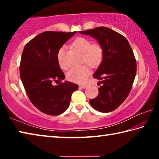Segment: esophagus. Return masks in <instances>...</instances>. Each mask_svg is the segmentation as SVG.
<instances>
[{
	"instance_id": "obj_1",
	"label": "esophagus",
	"mask_w": 159,
	"mask_h": 159,
	"mask_svg": "<svg viewBox=\"0 0 159 159\" xmlns=\"http://www.w3.org/2000/svg\"><path fill=\"white\" fill-rule=\"evenodd\" d=\"M80 87H81L82 88H87L88 87V85H87V84L81 85H80Z\"/></svg>"
}]
</instances>
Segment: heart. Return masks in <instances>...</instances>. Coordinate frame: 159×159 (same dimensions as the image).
Instances as JSON below:
<instances>
[{
	"mask_svg": "<svg viewBox=\"0 0 159 159\" xmlns=\"http://www.w3.org/2000/svg\"><path fill=\"white\" fill-rule=\"evenodd\" d=\"M73 45L80 52L83 54V61L93 68L98 66L103 60L104 49L100 44H92L90 40L84 37L77 38L73 42ZM66 47L62 46L58 50L57 58L61 69H66L68 65L65 62ZM90 74V70L87 66L72 68L67 74V78L76 83H83L86 81Z\"/></svg>",
	"mask_w": 159,
	"mask_h": 159,
	"instance_id": "1",
	"label": "heart"
}]
</instances>
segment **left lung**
<instances>
[{
	"mask_svg": "<svg viewBox=\"0 0 159 159\" xmlns=\"http://www.w3.org/2000/svg\"><path fill=\"white\" fill-rule=\"evenodd\" d=\"M79 33L90 35L103 47V60L93 75L102 85L90 104L98 111L111 112L125 101L131 90L137 71L133 52L123 35L105 26Z\"/></svg>",
	"mask_w": 159,
	"mask_h": 159,
	"instance_id": "left-lung-1",
	"label": "left lung"
}]
</instances>
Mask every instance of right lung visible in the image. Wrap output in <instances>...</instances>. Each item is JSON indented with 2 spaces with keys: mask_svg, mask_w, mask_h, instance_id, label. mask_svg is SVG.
Here are the masks:
<instances>
[{
  "mask_svg": "<svg viewBox=\"0 0 159 159\" xmlns=\"http://www.w3.org/2000/svg\"><path fill=\"white\" fill-rule=\"evenodd\" d=\"M76 33L45 31L28 42L21 55L20 77L31 103L41 112L58 116L68 109L71 95L79 85L65 81L54 86L53 80L65 76L58 63V50Z\"/></svg>",
  "mask_w": 159,
  "mask_h": 159,
  "instance_id": "1",
  "label": "right lung"
}]
</instances>
